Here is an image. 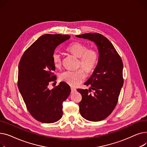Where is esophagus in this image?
I'll return each mask as SVG.
<instances>
[{
  "label": "esophagus",
  "mask_w": 147,
  "mask_h": 147,
  "mask_svg": "<svg viewBox=\"0 0 147 147\" xmlns=\"http://www.w3.org/2000/svg\"><path fill=\"white\" fill-rule=\"evenodd\" d=\"M75 92H76V89L74 88H71V93H74Z\"/></svg>",
  "instance_id": "obj_1"
}]
</instances>
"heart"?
<instances>
[{
	"instance_id": "b5f03b06",
	"label": "heart",
	"mask_w": 147,
	"mask_h": 147,
	"mask_svg": "<svg viewBox=\"0 0 147 147\" xmlns=\"http://www.w3.org/2000/svg\"><path fill=\"white\" fill-rule=\"evenodd\" d=\"M67 50L74 56L79 58V66H81L88 73L91 72L96 67L98 59V54L93 48H88L87 46L82 43L76 42L69 45ZM53 65L59 68L61 65L62 58L58 52H54L52 57ZM86 78L83 69L65 71L59 76L61 80L65 82L71 86H77L80 84Z\"/></svg>"
}]
</instances>
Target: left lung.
I'll return each instance as SVG.
<instances>
[{
  "label": "left lung",
  "mask_w": 147,
  "mask_h": 147,
  "mask_svg": "<svg viewBox=\"0 0 147 147\" xmlns=\"http://www.w3.org/2000/svg\"><path fill=\"white\" fill-rule=\"evenodd\" d=\"M76 36L94 42L98 49V64L84 83L90 89L78 91L82 96L79 104L82 116L91 121H101L109 116L117 105L123 85V62L113 44L104 36L89 33ZM91 89L94 93H90Z\"/></svg>",
  "instance_id": "left-lung-1"
}]
</instances>
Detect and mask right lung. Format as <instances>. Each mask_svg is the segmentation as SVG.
Listing matches in <instances>:
<instances>
[{"mask_svg": "<svg viewBox=\"0 0 147 147\" xmlns=\"http://www.w3.org/2000/svg\"><path fill=\"white\" fill-rule=\"evenodd\" d=\"M69 35L44 34L35 41L23 54L18 65V86L20 94L32 116L42 123H52L63 116V103L71 92L70 86L61 82L50 90L55 67L52 55Z\"/></svg>", "mask_w": 147, "mask_h": 147, "instance_id": "add662e5", "label": "right lung"}]
</instances>
